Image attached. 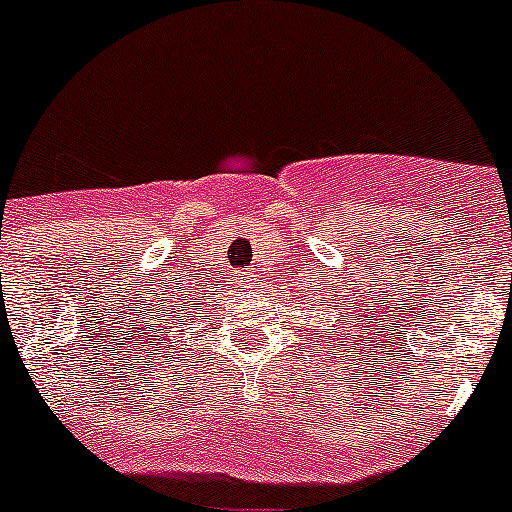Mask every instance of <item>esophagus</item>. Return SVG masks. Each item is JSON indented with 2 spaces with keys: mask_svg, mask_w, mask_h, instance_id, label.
Here are the masks:
<instances>
[{
  "mask_svg": "<svg viewBox=\"0 0 512 512\" xmlns=\"http://www.w3.org/2000/svg\"><path fill=\"white\" fill-rule=\"evenodd\" d=\"M241 282L246 284V287H253V284H256V279H253L251 271H241Z\"/></svg>",
  "mask_w": 512,
  "mask_h": 512,
  "instance_id": "esophagus-1",
  "label": "esophagus"
}]
</instances>
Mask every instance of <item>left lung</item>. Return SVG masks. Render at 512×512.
<instances>
[{
  "label": "left lung",
  "mask_w": 512,
  "mask_h": 512,
  "mask_svg": "<svg viewBox=\"0 0 512 512\" xmlns=\"http://www.w3.org/2000/svg\"><path fill=\"white\" fill-rule=\"evenodd\" d=\"M351 305H354V302H351ZM343 318H348V315H343ZM330 333L336 336V328H333V325H330ZM315 336H318V333H315ZM333 336H328V343L333 341ZM343 343H346V341H338V346H343ZM315 346H318V343H315Z\"/></svg>",
  "instance_id": "8db88e82"
}]
</instances>
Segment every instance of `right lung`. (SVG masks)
<instances>
[{
    "instance_id": "add662e5",
    "label": "right lung",
    "mask_w": 512,
    "mask_h": 512,
    "mask_svg": "<svg viewBox=\"0 0 512 512\" xmlns=\"http://www.w3.org/2000/svg\"><path fill=\"white\" fill-rule=\"evenodd\" d=\"M169 292V287H166ZM179 292V289H176ZM174 292V300H161L158 297V318H146V323L151 320V325H143V336H140V343L148 351V356L153 359H184L182 348L189 346L187 338L197 333H189L197 323L202 320H210L207 310H202V302H179L182 297ZM176 327H182V331H176Z\"/></svg>"
}]
</instances>
